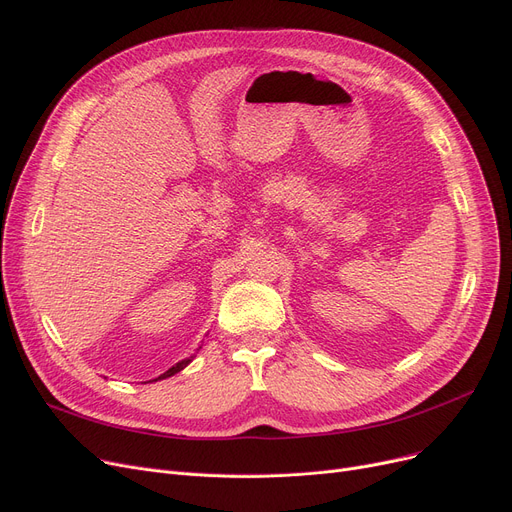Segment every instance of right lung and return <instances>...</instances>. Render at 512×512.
I'll return each instance as SVG.
<instances>
[{
    "label": "right lung",
    "instance_id": "add662e5",
    "mask_svg": "<svg viewBox=\"0 0 512 512\" xmlns=\"http://www.w3.org/2000/svg\"><path fill=\"white\" fill-rule=\"evenodd\" d=\"M188 363H191V359H184V361H180V363H176L174 367H170L166 373H161L159 375V378L157 380H164V378H170V375H174V373H178L180 369H184Z\"/></svg>",
    "mask_w": 512,
    "mask_h": 512
}]
</instances>
